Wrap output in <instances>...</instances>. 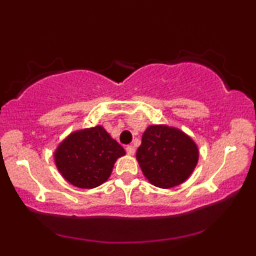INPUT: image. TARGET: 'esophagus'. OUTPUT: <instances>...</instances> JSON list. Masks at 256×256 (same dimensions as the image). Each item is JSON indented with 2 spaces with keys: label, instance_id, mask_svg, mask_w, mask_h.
Wrapping results in <instances>:
<instances>
[{
  "label": "esophagus",
  "instance_id": "obj_1",
  "mask_svg": "<svg viewBox=\"0 0 256 256\" xmlns=\"http://www.w3.org/2000/svg\"><path fill=\"white\" fill-rule=\"evenodd\" d=\"M126 152H127V154L128 155H130V156H132L135 154V148L132 146H128L127 148H126Z\"/></svg>",
  "mask_w": 256,
  "mask_h": 256
}]
</instances>
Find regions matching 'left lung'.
Wrapping results in <instances>:
<instances>
[{"label":"left lung","instance_id":"obj_1","mask_svg":"<svg viewBox=\"0 0 256 256\" xmlns=\"http://www.w3.org/2000/svg\"><path fill=\"white\" fill-rule=\"evenodd\" d=\"M136 160L150 184L170 188L184 183L199 160L197 143L180 129L152 124L142 135Z\"/></svg>","mask_w":256,"mask_h":256}]
</instances>
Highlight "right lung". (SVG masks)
Masks as SVG:
<instances>
[{
	"label": "right lung",
	"mask_w": 256,
	"mask_h": 256,
	"mask_svg": "<svg viewBox=\"0 0 256 256\" xmlns=\"http://www.w3.org/2000/svg\"><path fill=\"white\" fill-rule=\"evenodd\" d=\"M126 152L102 126L72 132L54 152L59 174L80 188H94L110 178Z\"/></svg>",
	"instance_id": "add662e5"
}]
</instances>
